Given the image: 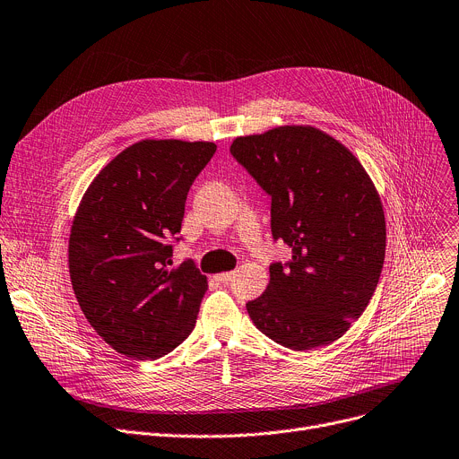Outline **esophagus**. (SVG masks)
Here are the masks:
<instances>
[{
    "label": "esophagus",
    "instance_id": "1",
    "mask_svg": "<svg viewBox=\"0 0 459 459\" xmlns=\"http://www.w3.org/2000/svg\"><path fill=\"white\" fill-rule=\"evenodd\" d=\"M232 274L234 273H221V274H218V282H221V284H229L230 282V279H232Z\"/></svg>",
    "mask_w": 459,
    "mask_h": 459
}]
</instances>
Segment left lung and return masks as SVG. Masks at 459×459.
<instances>
[{"label":"left lung","mask_w":459,"mask_h":459,"mask_svg":"<svg viewBox=\"0 0 459 459\" xmlns=\"http://www.w3.org/2000/svg\"><path fill=\"white\" fill-rule=\"evenodd\" d=\"M230 152L271 195L273 238L291 247L290 262L269 265V286L247 302L249 317L291 351L342 338L368 308L385 256L373 180L343 143L316 127L239 136Z\"/></svg>","instance_id":"8db88e82"}]
</instances>
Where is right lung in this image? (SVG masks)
I'll list each match as a JSON object with an SVG mask.
<instances>
[{
  "mask_svg": "<svg viewBox=\"0 0 459 459\" xmlns=\"http://www.w3.org/2000/svg\"><path fill=\"white\" fill-rule=\"evenodd\" d=\"M212 142L142 140L91 180L74 218L68 264L79 307L119 354L157 359L195 326L206 277L173 267L185 204Z\"/></svg>",
  "mask_w": 459,
  "mask_h": 459,
  "instance_id": "1",
  "label": "right lung"
}]
</instances>
